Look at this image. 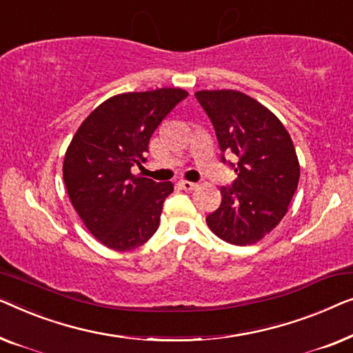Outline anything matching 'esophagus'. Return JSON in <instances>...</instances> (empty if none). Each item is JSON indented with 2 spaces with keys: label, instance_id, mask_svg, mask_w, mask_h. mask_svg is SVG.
Returning <instances> with one entry per match:
<instances>
[{
  "label": "esophagus",
  "instance_id": "1",
  "mask_svg": "<svg viewBox=\"0 0 353 353\" xmlns=\"http://www.w3.org/2000/svg\"><path fill=\"white\" fill-rule=\"evenodd\" d=\"M179 187H181L182 190H195L196 183L190 181H179Z\"/></svg>",
  "mask_w": 353,
  "mask_h": 353
}]
</instances>
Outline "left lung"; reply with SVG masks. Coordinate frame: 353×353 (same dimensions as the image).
<instances>
[{"mask_svg":"<svg viewBox=\"0 0 353 353\" xmlns=\"http://www.w3.org/2000/svg\"><path fill=\"white\" fill-rule=\"evenodd\" d=\"M195 97L212 121L222 153L238 158L232 165L238 177L232 187H221V206L206 224L230 245H254L280 224L299 183L294 143L274 113L246 94L217 89Z\"/></svg>","mask_w":353,"mask_h":353,"instance_id":"obj_1","label":"left lung"}]
</instances>
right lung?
Listing matches in <instances>:
<instances>
[{
  "label": "right lung",
  "instance_id": "right-lung-1",
  "mask_svg": "<svg viewBox=\"0 0 353 353\" xmlns=\"http://www.w3.org/2000/svg\"><path fill=\"white\" fill-rule=\"evenodd\" d=\"M188 96L181 88L125 92L89 113L63 158V182L83 224L103 246L131 251L160 225L172 182L134 176L145 161L152 134Z\"/></svg>",
  "mask_w": 353,
  "mask_h": 353
}]
</instances>
